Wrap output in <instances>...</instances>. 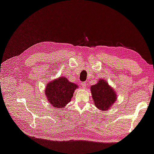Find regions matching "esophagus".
Listing matches in <instances>:
<instances>
[{
    "label": "esophagus",
    "mask_w": 154,
    "mask_h": 154,
    "mask_svg": "<svg viewBox=\"0 0 154 154\" xmlns=\"http://www.w3.org/2000/svg\"><path fill=\"white\" fill-rule=\"evenodd\" d=\"M82 86L83 87V88H86V82H82Z\"/></svg>",
    "instance_id": "34e87169"
}]
</instances>
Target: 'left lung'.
I'll return each instance as SVG.
<instances>
[{
	"mask_svg": "<svg viewBox=\"0 0 154 154\" xmlns=\"http://www.w3.org/2000/svg\"><path fill=\"white\" fill-rule=\"evenodd\" d=\"M90 90L95 106L101 110L108 109L117 99L115 90L104 79H100L96 84L90 87Z\"/></svg>",
	"mask_w": 154,
	"mask_h": 154,
	"instance_id": "1",
	"label": "left lung"
}]
</instances>
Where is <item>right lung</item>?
<instances>
[{
    "mask_svg": "<svg viewBox=\"0 0 154 154\" xmlns=\"http://www.w3.org/2000/svg\"><path fill=\"white\" fill-rule=\"evenodd\" d=\"M77 85L70 82L65 77H60L46 85L45 94L51 106L57 108H64L71 101Z\"/></svg>",
    "mask_w": 154,
    "mask_h": 154,
    "instance_id": "obj_1",
    "label": "right lung"
}]
</instances>
